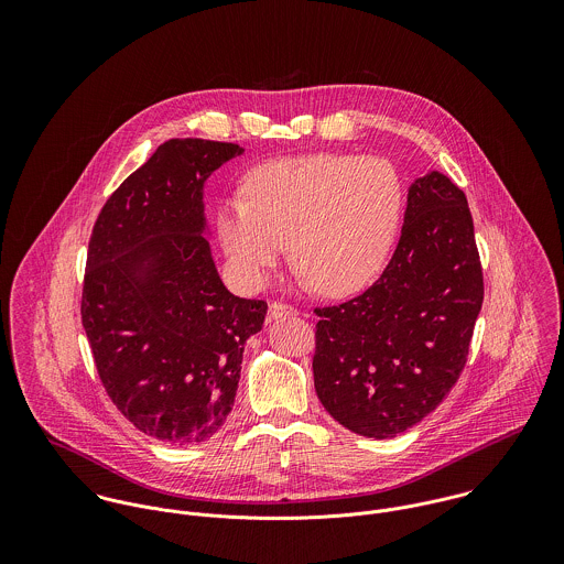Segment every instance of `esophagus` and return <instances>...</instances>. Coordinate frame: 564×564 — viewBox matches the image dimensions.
<instances>
[{
  "label": "esophagus",
  "mask_w": 564,
  "mask_h": 564,
  "mask_svg": "<svg viewBox=\"0 0 564 564\" xmlns=\"http://www.w3.org/2000/svg\"><path fill=\"white\" fill-rule=\"evenodd\" d=\"M293 315H297V308H293L291 304H282V302H271V304H269V317H271V319L293 317Z\"/></svg>",
  "instance_id": "34e87169"
}]
</instances>
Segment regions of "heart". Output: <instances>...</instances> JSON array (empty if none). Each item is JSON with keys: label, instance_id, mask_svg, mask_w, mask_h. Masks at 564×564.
<instances>
[{"label": "heart", "instance_id": "heart-1", "mask_svg": "<svg viewBox=\"0 0 564 564\" xmlns=\"http://www.w3.org/2000/svg\"><path fill=\"white\" fill-rule=\"evenodd\" d=\"M217 232L245 286H260L286 256L332 297L362 289L384 267L402 215V180L380 156L313 154L253 169Z\"/></svg>", "mask_w": 564, "mask_h": 564}]
</instances>
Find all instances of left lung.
Instances as JSON below:
<instances>
[{
    "instance_id": "left-lung-1",
    "label": "left lung",
    "mask_w": 564,
    "mask_h": 564,
    "mask_svg": "<svg viewBox=\"0 0 564 564\" xmlns=\"http://www.w3.org/2000/svg\"><path fill=\"white\" fill-rule=\"evenodd\" d=\"M484 302L465 193L432 171L408 188L400 242L360 295L315 308V389L347 430L391 438L458 382Z\"/></svg>"
}]
</instances>
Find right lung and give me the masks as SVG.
Masks as SVG:
<instances>
[{
	"instance_id": "1",
	"label": "right lung",
	"mask_w": 564,
	"mask_h": 564,
	"mask_svg": "<svg viewBox=\"0 0 564 564\" xmlns=\"http://www.w3.org/2000/svg\"><path fill=\"white\" fill-rule=\"evenodd\" d=\"M237 143L171 139L106 199L86 253L82 325L117 410L148 436L197 445L237 398L242 345L267 302L232 295L204 239V182Z\"/></svg>"
}]
</instances>
